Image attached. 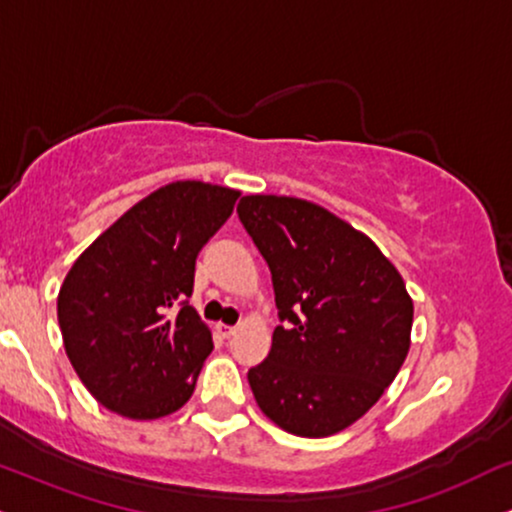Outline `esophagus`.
Returning <instances> with one entry per match:
<instances>
[{"label": "esophagus", "instance_id": "1", "mask_svg": "<svg viewBox=\"0 0 512 512\" xmlns=\"http://www.w3.org/2000/svg\"><path fill=\"white\" fill-rule=\"evenodd\" d=\"M216 330H218V334H220V337H223V339H230L232 334H237V327H235V325H223V323H218Z\"/></svg>", "mask_w": 512, "mask_h": 512}]
</instances>
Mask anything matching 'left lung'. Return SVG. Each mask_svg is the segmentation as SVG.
Returning a JSON list of instances; mask_svg holds the SVG:
<instances>
[{"label": "left lung", "mask_w": 512, "mask_h": 512, "mask_svg": "<svg viewBox=\"0 0 512 512\" xmlns=\"http://www.w3.org/2000/svg\"><path fill=\"white\" fill-rule=\"evenodd\" d=\"M237 213L266 258L285 323L266 361L246 375L258 408L296 437L342 432L406 361V282L368 235L313 201L249 194Z\"/></svg>", "instance_id": "8db88e82"}]
</instances>
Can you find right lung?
<instances>
[{
    "mask_svg": "<svg viewBox=\"0 0 512 512\" xmlns=\"http://www.w3.org/2000/svg\"><path fill=\"white\" fill-rule=\"evenodd\" d=\"M237 189L178 180L137 201L87 246L59 289L68 361L113 413L156 420L192 396L211 330L187 304L194 266Z\"/></svg>",
    "mask_w": 512,
    "mask_h": 512,
    "instance_id": "add662e5",
    "label": "right lung"
}]
</instances>
